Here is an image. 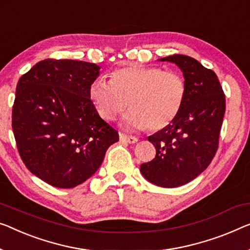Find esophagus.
I'll list each match as a JSON object with an SVG mask.
<instances>
[{
    "mask_svg": "<svg viewBox=\"0 0 250 250\" xmlns=\"http://www.w3.org/2000/svg\"><path fill=\"white\" fill-rule=\"evenodd\" d=\"M120 140L125 141V143H128V144H136L138 141V138L133 137V136L125 135V133H120Z\"/></svg>",
    "mask_w": 250,
    "mask_h": 250,
    "instance_id": "34e87169",
    "label": "esophagus"
}]
</instances>
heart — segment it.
<instances>
[{"label": "heart", "instance_id": "b5f03b06", "mask_svg": "<svg viewBox=\"0 0 250 250\" xmlns=\"http://www.w3.org/2000/svg\"><path fill=\"white\" fill-rule=\"evenodd\" d=\"M184 78L158 67L130 66L114 70L110 83L98 80L91 85L89 98L100 117L112 121L129 106L124 125L130 129L158 131L172 124L183 106Z\"/></svg>", "mask_w": 250, "mask_h": 250}]
</instances>
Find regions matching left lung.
I'll list each match as a JSON object with an SVG mask.
<instances>
[{"mask_svg":"<svg viewBox=\"0 0 250 250\" xmlns=\"http://www.w3.org/2000/svg\"><path fill=\"white\" fill-rule=\"evenodd\" d=\"M159 61L180 67L186 95L172 124L148 137L156 156L141 164L140 172L152 184L177 188L199 176L213 159L226 112V96L215 73L196 59L173 55Z\"/></svg>","mask_w":250,"mask_h":250,"instance_id":"obj_1","label":"left lung"}]
</instances>
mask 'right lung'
<instances>
[{
	"label": "right lung",
	"mask_w": 250,
	"mask_h": 250,
	"mask_svg": "<svg viewBox=\"0 0 250 250\" xmlns=\"http://www.w3.org/2000/svg\"><path fill=\"white\" fill-rule=\"evenodd\" d=\"M99 69L87 62L44 59L17 84L12 130L18 151L30 172L55 188L86 181L119 141L89 98Z\"/></svg>",
	"instance_id": "right-lung-1"
}]
</instances>
